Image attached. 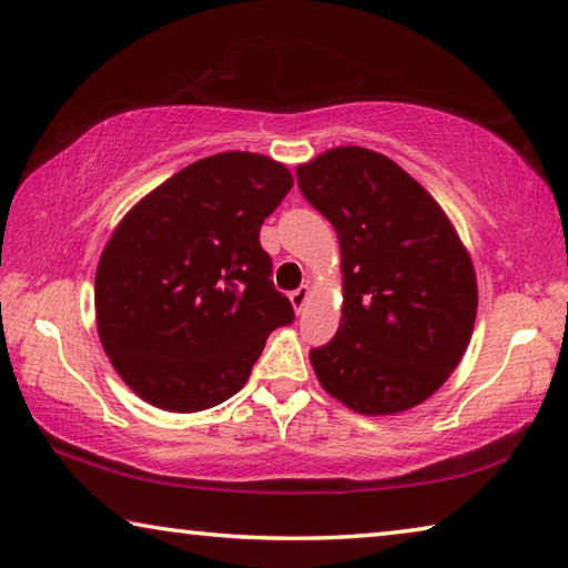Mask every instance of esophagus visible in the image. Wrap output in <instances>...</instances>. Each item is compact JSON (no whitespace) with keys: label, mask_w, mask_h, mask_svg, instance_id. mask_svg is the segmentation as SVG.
I'll return each mask as SVG.
<instances>
[{"label":"esophagus","mask_w":568,"mask_h":568,"mask_svg":"<svg viewBox=\"0 0 568 568\" xmlns=\"http://www.w3.org/2000/svg\"><path fill=\"white\" fill-rule=\"evenodd\" d=\"M307 295H311V287H307V285H301V287H297V291L291 293V303H293V307H295V313L303 311Z\"/></svg>","instance_id":"obj_1"}]
</instances>
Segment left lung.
Here are the masks:
<instances>
[{"label":"left lung","instance_id":"obj_1","mask_svg":"<svg viewBox=\"0 0 568 568\" xmlns=\"http://www.w3.org/2000/svg\"><path fill=\"white\" fill-rule=\"evenodd\" d=\"M341 243L343 318L311 351L321 386L363 416L403 413L444 386L474 333L478 287L456 227L381 152L333 148L295 170Z\"/></svg>","mask_w":568,"mask_h":568}]
</instances>
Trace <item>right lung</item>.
Wrapping results in <instances>:
<instances>
[{"label":"right lung","instance_id":"add662e5","mask_svg":"<svg viewBox=\"0 0 568 568\" xmlns=\"http://www.w3.org/2000/svg\"><path fill=\"white\" fill-rule=\"evenodd\" d=\"M293 187L255 152H220L162 182L114 227L94 275L104 353L142 400L195 413L245 386L267 335L293 323L261 225Z\"/></svg>","mask_w":568,"mask_h":568}]
</instances>
